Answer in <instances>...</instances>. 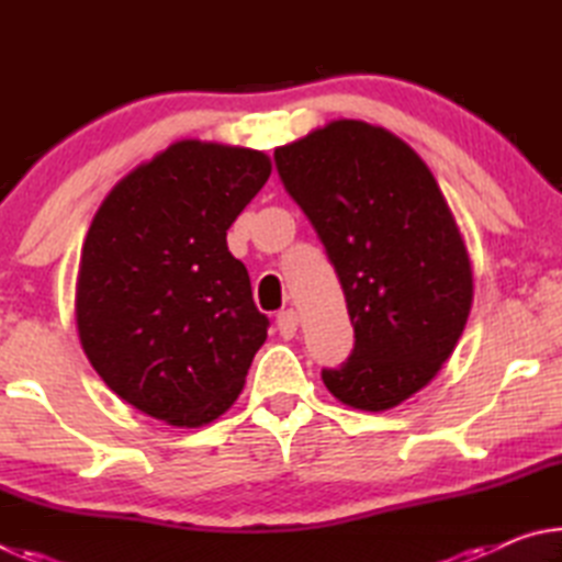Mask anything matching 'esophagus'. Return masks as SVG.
<instances>
[{"label":"esophagus","mask_w":562,"mask_h":562,"mask_svg":"<svg viewBox=\"0 0 562 562\" xmlns=\"http://www.w3.org/2000/svg\"><path fill=\"white\" fill-rule=\"evenodd\" d=\"M274 325H278V331H280L284 339H292L294 335H297V325H300L297 312H294V310H282L280 315H278V319H274Z\"/></svg>","instance_id":"obj_1"}]
</instances>
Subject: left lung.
I'll list each match as a JSON object with an SVG mask.
<instances>
[{"mask_svg":"<svg viewBox=\"0 0 562 562\" xmlns=\"http://www.w3.org/2000/svg\"><path fill=\"white\" fill-rule=\"evenodd\" d=\"M284 190L325 245L355 349L322 382L341 404L384 412L451 357L473 300L471 262L431 170L402 138L331 121L274 148Z\"/></svg>","mask_w":562,"mask_h":562,"instance_id":"left-lung-1","label":"left lung"}]
</instances>
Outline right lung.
I'll use <instances>...</instances> for the list:
<instances>
[{"mask_svg": "<svg viewBox=\"0 0 562 562\" xmlns=\"http://www.w3.org/2000/svg\"><path fill=\"white\" fill-rule=\"evenodd\" d=\"M270 170L260 150L178 140L93 215L76 325L91 367L138 412L190 429L243 392L270 319L225 237Z\"/></svg>", "mask_w": 562, "mask_h": 562, "instance_id": "obj_1", "label": "right lung"}]
</instances>
